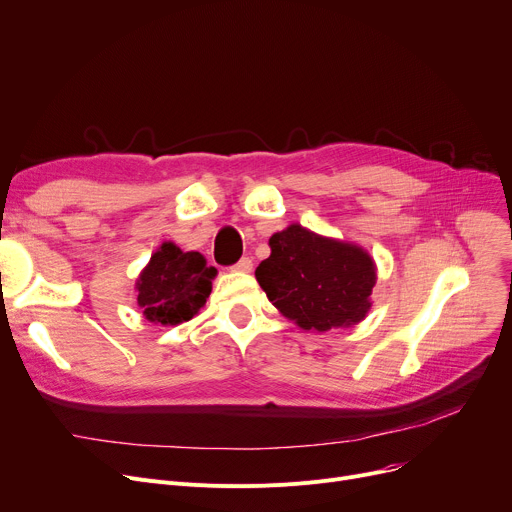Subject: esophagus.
<instances>
[{
    "label": "esophagus",
    "instance_id": "1",
    "mask_svg": "<svg viewBox=\"0 0 512 512\" xmlns=\"http://www.w3.org/2000/svg\"><path fill=\"white\" fill-rule=\"evenodd\" d=\"M234 272H242V274H249L253 270V261L249 257H242L236 265H232Z\"/></svg>",
    "mask_w": 512,
    "mask_h": 512
}]
</instances>
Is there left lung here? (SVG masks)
Returning <instances> with one entry per match:
<instances>
[{
	"instance_id": "obj_1",
	"label": "left lung",
	"mask_w": 512,
	"mask_h": 512,
	"mask_svg": "<svg viewBox=\"0 0 512 512\" xmlns=\"http://www.w3.org/2000/svg\"><path fill=\"white\" fill-rule=\"evenodd\" d=\"M272 255L255 270L272 305L303 330L355 326L371 309L375 263L351 242L290 224L270 238Z\"/></svg>"
}]
</instances>
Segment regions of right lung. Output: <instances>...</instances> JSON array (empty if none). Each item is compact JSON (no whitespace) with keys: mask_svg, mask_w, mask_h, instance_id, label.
<instances>
[{"mask_svg":"<svg viewBox=\"0 0 512 512\" xmlns=\"http://www.w3.org/2000/svg\"><path fill=\"white\" fill-rule=\"evenodd\" d=\"M215 274L201 253H184L174 242H164L137 280V303L153 324H182L205 305Z\"/></svg>","mask_w":512,"mask_h":512,"instance_id":"add662e5","label":"right lung"}]
</instances>
